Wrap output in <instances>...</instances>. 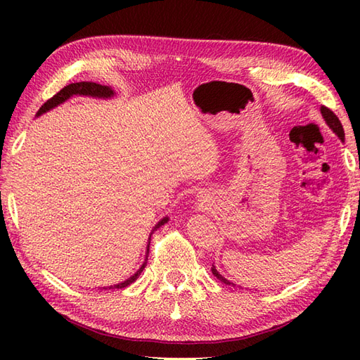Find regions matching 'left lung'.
<instances>
[{
	"mask_svg": "<svg viewBox=\"0 0 360 360\" xmlns=\"http://www.w3.org/2000/svg\"><path fill=\"white\" fill-rule=\"evenodd\" d=\"M320 112H322V116H323V119H325V122L328 124V127H330L333 131L338 134V137L339 139L343 142L345 141V133H343V127H342V124H340V120H339V117L335 116V114L330 110V108H326V106H322V108H320ZM212 272H213V275H215V277L218 278V280H221L223 283H226V285H233V283H231L229 280H226L223 275L221 274H218V271L215 269V266L212 267Z\"/></svg>",
	"mask_w": 360,
	"mask_h": 360,
	"instance_id": "obj_1",
	"label": "left lung"
}]
</instances>
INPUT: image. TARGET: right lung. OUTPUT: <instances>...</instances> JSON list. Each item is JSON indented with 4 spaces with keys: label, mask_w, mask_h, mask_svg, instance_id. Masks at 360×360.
<instances>
[{
    "label": "right lung",
    "mask_w": 360,
    "mask_h": 360,
    "mask_svg": "<svg viewBox=\"0 0 360 360\" xmlns=\"http://www.w3.org/2000/svg\"><path fill=\"white\" fill-rule=\"evenodd\" d=\"M72 96H91V97H98V98H110V97L114 96V91H112L110 86L98 85V83H94V82L71 83V85H68V86H65L63 89H60L58 93H57L56 96H53V97H51L48 102L43 103L41 108L38 110V112H37V117L41 116V114L46 112V111L56 108L57 105L63 103L65 101H68V98L72 97ZM167 221H168L167 217L162 218V219H160L159 223L155 226V229H158V227H160V226H164V224L167 223ZM155 229H153V231H155ZM150 238H151V235H150ZM148 248H150V241H148ZM148 248H147V257H148ZM147 257H145V262H143V264L141 266L139 271H137L134 275H131V277H129V278H127L125 281L117 283V285H114V286H110V289H122V288H127V286L131 285V283H134V281L137 280V277H139V275H141V272L145 269V266H147V259H148ZM105 289H106V288H105Z\"/></svg>",
    "instance_id": "right-lung-1"
}]
</instances>
